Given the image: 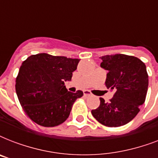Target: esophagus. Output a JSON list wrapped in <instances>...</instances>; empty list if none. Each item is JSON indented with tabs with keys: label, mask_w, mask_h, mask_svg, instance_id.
<instances>
[{
	"label": "esophagus",
	"mask_w": 158,
	"mask_h": 158,
	"mask_svg": "<svg viewBox=\"0 0 158 158\" xmlns=\"http://www.w3.org/2000/svg\"><path fill=\"white\" fill-rule=\"evenodd\" d=\"M84 95L86 97H89V96H92V94L89 90H84Z\"/></svg>",
	"instance_id": "esophagus-1"
}]
</instances>
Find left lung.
Wrapping results in <instances>:
<instances>
[{"mask_svg":"<svg viewBox=\"0 0 158 158\" xmlns=\"http://www.w3.org/2000/svg\"><path fill=\"white\" fill-rule=\"evenodd\" d=\"M101 67L107 70L106 86L115 90L110 102L100 98V106L92 115L102 125L118 127L127 124L139 112L148 87L146 65L139 58L124 54L100 57Z\"/></svg>","mask_w":158,"mask_h":158,"instance_id":"left-lung-1","label":"left lung"}]
</instances>
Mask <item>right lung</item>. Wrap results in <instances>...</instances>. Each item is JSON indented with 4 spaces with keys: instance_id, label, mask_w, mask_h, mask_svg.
Here are the masks:
<instances>
[{
    "instance_id": "right-lung-1",
    "label": "right lung",
    "mask_w": 158,
    "mask_h": 158,
    "mask_svg": "<svg viewBox=\"0 0 158 158\" xmlns=\"http://www.w3.org/2000/svg\"><path fill=\"white\" fill-rule=\"evenodd\" d=\"M79 60L39 53L22 63L16 78V94L33 121L44 127H54L69 117L72 106L84 93L69 92L64 82L71 80Z\"/></svg>"
}]
</instances>
